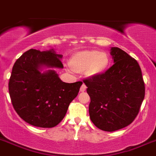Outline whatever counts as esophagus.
<instances>
[{
	"label": "esophagus",
	"instance_id": "1",
	"mask_svg": "<svg viewBox=\"0 0 156 156\" xmlns=\"http://www.w3.org/2000/svg\"><path fill=\"white\" fill-rule=\"evenodd\" d=\"M86 88H87L86 85H85L84 83H83V84H82V86L80 87V91H81V92H83V91H85Z\"/></svg>",
	"mask_w": 156,
	"mask_h": 156
}]
</instances>
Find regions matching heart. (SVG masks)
<instances>
[{
    "label": "heart",
    "instance_id": "obj_1",
    "mask_svg": "<svg viewBox=\"0 0 156 156\" xmlns=\"http://www.w3.org/2000/svg\"><path fill=\"white\" fill-rule=\"evenodd\" d=\"M109 56L98 50H83L73 54L69 65L76 73H83L90 78L98 76L109 65Z\"/></svg>",
    "mask_w": 156,
    "mask_h": 156
}]
</instances>
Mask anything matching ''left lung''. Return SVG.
<instances>
[{"instance_id": "left-lung-1", "label": "left lung", "mask_w": 156, "mask_h": 156, "mask_svg": "<svg viewBox=\"0 0 156 156\" xmlns=\"http://www.w3.org/2000/svg\"><path fill=\"white\" fill-rule=\"evenodd\" d=\"M114 65L105 73L83 80L91 98L89 114L97 128L114 132L133 122L144 98L138 62L124 50L111 47Z\"/></svg>"}]
</instances>
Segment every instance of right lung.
Masks as SVG:
<instances>
[{
  "label": "right lung",
  "mask_w": 156,
  "mask_h": 156,
  "mask_svg": "<svg viewBox=\"0 0 156 156\" xmlns=\"http://www.w3.org/2000/svg\"><path fill=\"white\" fill-rule=\"evenodd\" d=\"M62 54L54 49H30L13 65L9 91L15 110L31 126L52 128L62 122L70 102L77 96L81 81L65 83L54 69H63Z\"/></svg>",
  "instance_id": "1"
}]
</instances>
